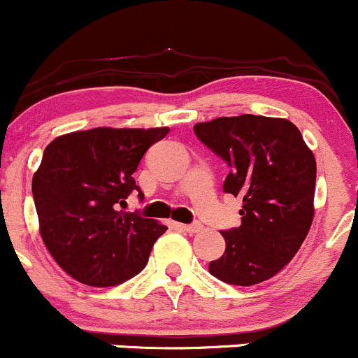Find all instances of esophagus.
Segmentation results:
<instances>
[{"mask_svg": "<svg viewBox=\"0 0 358 358\" xmlns=\"http://www.w3.org/2000/svg\"><path fill=\"white\" fill-rule=\"evenodd\" d=\"M179 227L186 233L194 234V233H200L201 231V224H179Z\"/></svg>", "mask_w": 358, "mask_h": 358, "instance_id": "obj_1", "label": "esophagus"}]
</instances>
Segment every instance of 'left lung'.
Returning a JSON list of instances; mask_svg holds the SVG:
<instances>
[{
    "mask_svg": "<svg viewBox=\"0 0 358 358\" xmlns=\"http://www.w3.org/2000/svg\"><path fill=\"white\" fill-rule=\"evenodd\" d=\"M198 139L227 162L224 191L243 201L241 226L220 231L226 252L210 274L236 286L274 278L291 262L314 220L315 157L286 119L219 117L194 125Z\"/></svg>",
    "mask_w": 358,
    "mask_h": 358,
    "instance_id": "8db88e82",
    "label": "left lung"
}]
</instances>
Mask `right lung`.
<instances>
[{
	"mask_svg": "<svg viewBox=\"0 0 358 358\" xmlns=\"http://www.w3.org/2000/svg\"><path fill=\"white\" fill-rule=\"evenodd\" d=\"M169 127H96L58 136L46 146L32 178L39 234L65 272L94 288L117 286L145 268L167 226L124 213L134 176Z\"/></svg>",
	"mask_w": 358,
	"mask_h": 358,
	"instance_id": "add662e5",
	"label": "right lung"
}]
</instances>
